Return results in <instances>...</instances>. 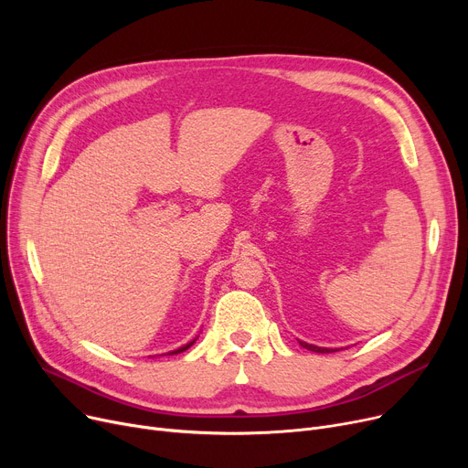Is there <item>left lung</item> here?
I'll use <instances>...</instances> for the list:
<instances>
[{
  "label": "left lung",
  "mask_w": 468,
  "mask_h": 468,
  "mask_svg": "<svg viewBox=\"0 0 468 468\" xmlns=\"http://www.w3.org/2000/svg\"><path fill=\"white\" fill-rule=\"evenodd\" d=\"M300 346L303 349H309L313 353H335L337 349H328V347H316V346H311V343H305V341H300Z\"/></svg>",
  "instance_id": "8db88e82"
}]
</instances>
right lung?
<instances>
[{"instance_id": "add662e5", "label": "right lung", "mask_w": 468, "mask_h": 468, "mask_svg": "<svg viewBox=\"0 0 468 468\" xmlns=\"http://www.w3.org/2000/svg\"><path fill=\"white\" fill-rule=\"evenodd\" d=\"M195 341H197V337H195V339H193V341H189V343H187V346H184V347H180V349H176V351H170V353H168V355H178V353H184V351H186V349H189V347H191V346H193V343H195Z\"/></svg>"}]
</instances>
